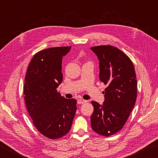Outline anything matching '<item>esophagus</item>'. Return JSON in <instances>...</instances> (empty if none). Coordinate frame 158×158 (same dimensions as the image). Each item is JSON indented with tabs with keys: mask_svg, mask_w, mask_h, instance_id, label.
<instances>
[{
	"mask_svg": "<svg viewBox=\"0 0 158 158\" xmlns=\"http://www.w3.org/2000/svg\"><path fill=\"white\" fill-rule=\"evenodd\" d=\"M85 103H86V101L83 99V98H79V99L77 100V103L78 104H83Z\"/></svg>",
	"mask_w": 158,
	"mask_h": 158,
	"instance_id": "obj_1",
	"label": "esophagus"
}]
</instances>
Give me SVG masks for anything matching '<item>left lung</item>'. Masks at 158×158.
Instances as JSON below:
<instances>
[{"instance_id":"1","label":"left lung","mask_w":158,"mask_h":158,"mask_svg":"<svg viewBox=\"0 0 158 158\" xmlns=\"http://www.w3.org/2000/svg\"><path fill=\"white\" fill-rule=\"evenodd\" d=\"M99 60V79L107 88L105 101L94 106L90 120L92 130L110 136L125 125L137 98V80L134 64L120 49L110 45L91 47Z\"/></svg>"}]
</instances>
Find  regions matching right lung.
Masks as SVG:
<instances>
[{
    "instance_id": "add662e5",
    "label": "right lung",
    "mask_w": 158,
    "mask_h": 158,
    "mask_svg": "<svg viewBox=\"0 0 158 158\" xmlns=\"http://www.w3.org/2000/svg\"><path fill=\"white\" fill-rule=\"evenodd\" d=\"M71 46L40 51L29 63L24 85L27 109L36 129L50 139L69 132L77 111V101L61 97L57 88L63 80L62 58Z\"/></svg>"
}]
</instances>
